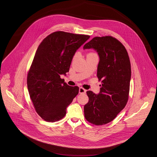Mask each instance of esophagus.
<instances>
[{"label":"esophagus","mask_w":157,"mask_h":157,"mask_svg":"<svg viewBox=\"0 0 157 157\" xmlns=\"http://www.w3.org/2000/svg\"><path fill=\"white\" fill-rule=\"evenodd\" d=\"M79 94H85L86 90L82 87H80L79 89Z\"/></svg>","instance_id":"obj_1"}]
</instances>
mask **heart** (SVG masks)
<instances>
[{"mask_svg": "<svg viewBox=\"0 0 157 157\" xmlns=\"http://www.w3.org/2000/svg\"><path fill=\"white\" fill-rule=\"evenodd\" d=\"M90 54H93V53H90ZM76 56H77V54H75V55L74 57H73V59H75L76 57Z\"/></svg>", "mask_w": 157, "mask_h": 157, "instance_id": "1", "label": "heart"}]
</instances>
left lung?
Here are the masks:
<instances>
[{"mask_svg": "<svg viewBox=\"0 0 157 157\" xmlns=\"http://www.w3.org/2000/svg\"><path fill=\"white\" fill-rule=\"evenodd\" d=\"M90 48L99 56L97 76L102 84L98 94L86 91L89 100L84 106V116L89 122L101 125L113 121L127 105L131 64L125 47L112 36L94 37L84 46Z\"/></svg>", "mask_w": 157, "mask_h": 157, "instance_id": "8db88e82", "label": "left lung"}]
</instances>
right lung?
Listing matches in <instances>:
<instances>
[{
    "label": "right lung",
    "mask_w": 157,
    "mask_h": 157,
    "mask_svg": "<svg viewBox=\"0 0 157 157\" xmlns=\"http://www.w3.org/2000/svg\"><path fill=\"white\" fill-rule=\"evenodd\" d=\"M90 37L58 31L39 45L27 84L35 110L44 120L54 122L64 118L67 107L78 94L79 87L68 85L60 75L69 72L75 52Z\"/></svg>",
    "instance_id": "obj_1"
}]
</instances>
